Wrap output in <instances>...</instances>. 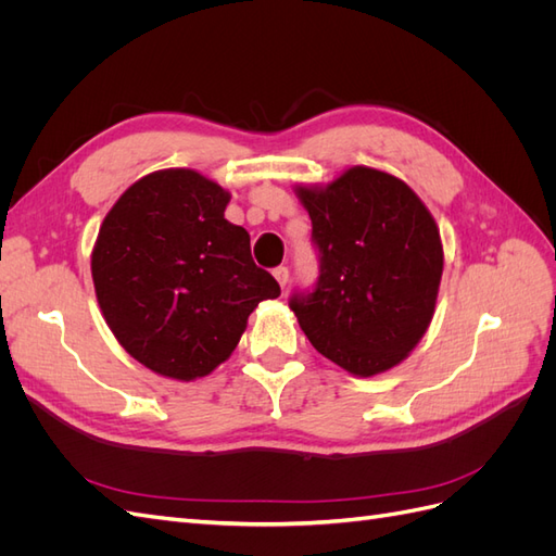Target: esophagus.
Returning <instances> with one entry per match:
<instances>
[{
	"label": "esophagus",
	"mask_w": 556,
	"mask_h": 556,
	"mask_svg": "<svg viewBox=\"0 0 556 556\" xmlns=\"http://www.w3.org/2000/svg\"><path fill=\"white\" fill-rule=\"evenodd\" d=\"M274 276H276L280 288H285V285L290 282V268L288 266H278V268H274Z\"/></svg>",
	"instance_id": "obj_1"
}]
</instances>
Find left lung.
<instances>
[{
    "label": "left lung",
    "mask_w": 556,
    "mask_h": 556,
    "mask_svg": "<svg viewBox=\"0 0 556 556\" xmlns=\"http://www.w3.org/2000/svg\"><path fill=\"white\" fill-rule=\"evenodd\" d=\"M313 223L319 278L290 308L313 348L368 378L406 359L427 333L443 276L433 215L401 178L352 166L325 188L296 185Z\"/></svg>",
    "instance_id": "8db88e82"
}]
</instances>
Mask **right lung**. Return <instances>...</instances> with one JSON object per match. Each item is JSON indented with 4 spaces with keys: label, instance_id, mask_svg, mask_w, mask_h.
<instances>
[{
    "label": "right lung",
    "instance_id": "obj_1",
    "mask_svg": "<svg viewBox=\"0 0 556 556\" xmlns=\"http://www.w3.org/2000/svg\"><path fill=\"white\" fill-rule=\"evenodd\" d=\"M229 192L192 169L143 176L106 213L92 280L109 329L164 378L208 376L250 313L280 285L252 262L250 233L225 220Z\"/></svg>",
    "mask_w": 556,
    "mask_h": 556
}]
</instances>
